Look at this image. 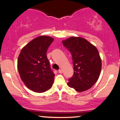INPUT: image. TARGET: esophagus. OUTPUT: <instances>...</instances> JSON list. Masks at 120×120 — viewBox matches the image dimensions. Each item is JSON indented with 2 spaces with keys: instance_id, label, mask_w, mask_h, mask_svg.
I'll use <instances>...</instances> for the list:
<instances>
[{
  "instance_id": "obj_1",
  "label": "esophagus",
  "mask_w": 120,
  "mask_h": 120,
  "mask_svg": "<svg viewBox=\"0 0 120 120\" xmlns=\"http://www.w3.org/2000/svg\"><path fill=\"white\" fill-rule=\"evenodd\" d=\"M58 72L59 73L61 74V73H63V71H62L61 69H59L58 71Z\"/></svg>"
}]
</instances>
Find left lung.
<instances>
[{
	"label": "left lung",
	"instance_id": "left-lung-1",
	"mask_svg": "<svg viewBox=\"0 0 120 120\" xmlns=\"http://www.w3.org/2000/svg\"><path fill=\"white\" fill-rule=\"evenodd\" d=\"M72 56L73 75L67 85L78 92L90 89L98 81L101 69L98 50L86 39L72 37L62 41Z\"/></svg>",
	"mask_w": 120,
	"mask_h": 120
}]
</instances>
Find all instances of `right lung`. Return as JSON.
<instances>
[{
    "instance_id": "right-lung-1",
    "label": "right lung",
    "mask_w": 120,
    "mask_h": 120,
    "mask_svg": "<svg viewBox=\"0 0 120 120\" xmlns=\"http://www.w3.org/2000/svg\"><path fill=\"white\" fill-rule=\"evenodd\" d=\"M53 41L51 37H37L22 48L19 56L17 68L21 79L36 93H44L53 85L55 74L46 55Z\"/></svg>"
}]
</instances>
